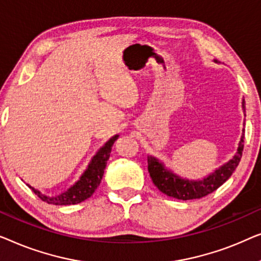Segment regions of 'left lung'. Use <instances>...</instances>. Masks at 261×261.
I'll list each match as a JSON object with an SVG mask.
<instances>
[{
  "label": "left lung",
  "mask_w": 261,
  "mask_h": 261,
  "mask_svg": "<svg viewBox=\"0 0 261 261\" xmlns=\"http://www.w3.org/2000/svg\"><path fill=\"white\" fill-rule=\"evenodd\" d=\"M216 62V60H214ZM242 111L246 117L245 99L242 98ZM245 125V122H244ZM244 131L238 144L237 152L228 162L222 164L221 167L216 168L214 171L201 179H188L181 177L175 174L170 168L166 167L162 161L157 157L148 156V170L151 177L153 185L159 188L161 192L170 197H175L177 200H194L201 199L208 194L215 192L219 187H221L227 179H228L239 166V162L244 150Z\"/></svg>",
  "instance_id": "obj_1"
}]
</instances>
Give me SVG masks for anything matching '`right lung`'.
<instances>
[{
	"label": "right lung",
	"instance_id": "add662e5",
	"mask_svg": "<svg viewBox=\"0 0 261 261\" xmlns=\"http://www.w3.org/2000/svg\"><path fill=\"white\" fill-rule=\"evenodd\" d=\"M119 135L112 136L97 152L91 159L90 163L80 177L69 187L67 190L64 193L59 194L56 196H48L46 194H42L40 190L35 189L34 187L27 185L35 195H38L40 199L49 204L56 205H68V204H76L83 202L92 196V194L95 192L100 185L102 175H104V170L108 164V160L110 159V153H111L113 143L118 139Z\"/></svg>",
	"mask_w": 261,
	"mask_h": 261
}]
</instances>
